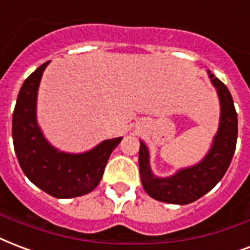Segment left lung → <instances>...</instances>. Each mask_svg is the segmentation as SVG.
Segmentation results:
<instances>
[{
	"mask_svg": "<svg viewBox=\"0 0 250 250\" xmlns=\"http://www.w3.org/2000/svg\"><path fill=\"white\" fill-rule=\"evenodd\" d=\"M220 101V123L209 151L195 166L182 168L171 176L159 177L151 169L149 151L140 140L139 171L142 186L152 199L168 204L193 203L223 179L233 158L237 142V112L228 87L208 70Z\"/></svg>",
	"mask_w": 250,
	"mask_h": 250,
	"instance_id": "8db88e82",
	"label": "left lung"
}]
</instances>
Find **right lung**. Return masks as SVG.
<instances>
[{"instance_id":"right-lung-1","label":"right lung","mask_w":250,"mask_h":250,"mask_svg":"<svg viewBox=\"0 0 250 250\" xmlns=\"http://www.w3.org/2000/svg\"><path fill=\"white\" fill-rule=\"evenodd\" d=\"M45 62L23 82L13 112L12 135L17 159L33 184L57 199H71L95 189L111 152L123 138L107 139L90 151L68 153L47 142L37 122V95Z\"/></svg>"}]
</instances>
